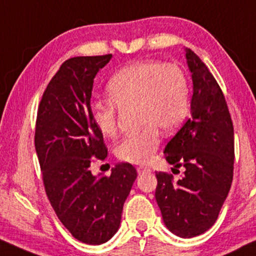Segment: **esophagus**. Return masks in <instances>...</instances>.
<instances>
[{
	"mask_svg": "<svg viewBox=\"0 0 256 256\" xmlns=\"http://www.w3.org/2000/svg\"><path fill=\"white\" fill-rule=\"evenodd\" d=\"M152 169L148 166H144V165H141V166H137V172L143 174V172H150Z\"/></svg>",
	"mask_w": 256,
	"mask_h": 256,
	"instance_id": "obj_1",
	"label": "esophagus"
}]
</instances>
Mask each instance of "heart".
I'll use <instances>...</instances> for the list:
<instances>
[{"label": "heart", "instance_id": "1", "mask_svg": "<svg viewBox=\"0 0 256 256\" xmlns=\"http://www.w3.org/2000/svg\"><path fill=\"white\" fill-rule=\"evenodd\" d=\"M108 100H94L91 116L103 136L113 137L118 131V106L136 104L140 132L122 140L115 156L124 162L144 164L153 158L165 134L180 128L188 114V81L178 66L142 60L116 72L106 85Z\"/></svg>", "mask_w": 256, "mask_h": 256}]
</instances>
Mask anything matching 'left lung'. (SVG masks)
<instances>
[{"label":"left lung","mask_w":256,"mask_h":256,"mask_svg":"<svg viewBox=\"0 0 256 256\" xmlns=\"http://www.w3.org/2000/svg\"><path fill=\"white\" fill-rule=\"evenodd\" d=\"M186 60L193 81L190 116L164 150L166 162L184 172L178 182L171 174L156 172V199L169 231L192 238L215 224L228 194L234 134L218 81L192 50L186 48Z\"/></svg>","instance_id":"8db88e82"}]
</instances>
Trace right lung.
Listing matches in <instances>:
<instances>
[{
	"instance_id": "1",
	"label": "right lung",
	"mask_w": 256,
	"mask_h": 256,
	"mask_svg": "<svg viewBox=\"0 0 256 256\" xmlns=\"http://www.w3.org/2000/svg\"><path fill=\"white\" fill-rule=\"evenodd\" d=\"M112 54L66 60L50 81L38 106L35 150L44 190L60 222L74 238L92 246L116 233L122 206L137 171L120 162L110 176L92 175L94 159L108 150L91 116L96 74Z\"/></svg>"
}]
</instances>
